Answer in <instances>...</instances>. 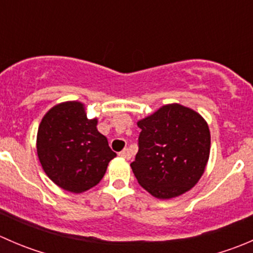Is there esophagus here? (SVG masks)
<instances>
[{
	"mask_svg": "<svg viewBox=\"0 0 253 253\" xmlns=\"http://www.w3.org/2000/svg\"><path fill=\"white\" fill-rule=\"evenodd\" d=\"M119 155L121 158H124V159H126V160H129L132 158V154H131V152H129V149H124L122 150V152H120L119 153Z\"/></svg>",
	"mask_w": 253,
	"mask_h": 253,
	"instance_id": "1",
	"label": "esophagus"
}]
</instances>
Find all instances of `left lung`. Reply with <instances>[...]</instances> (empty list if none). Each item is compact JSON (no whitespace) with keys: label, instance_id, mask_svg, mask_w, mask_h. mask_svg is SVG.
I'll return each instance as SVG.
<instances>
[{"label":"left lung","instance_id":"obj_1","mask_svg":"<svg viewBox=\"0 0 253 253\" xmlns=\"http://www.w3.org/2000/svg\"><path fill=\"white\" fill-rule=\"evenodd\" d=\"M139 149L131 163L139 185L159 200L190 191L205 172L211 153L208 124L197 111L168 104L137 122Z\"/></svg>","mask_w":253,"mask_h":253}]
</instances>
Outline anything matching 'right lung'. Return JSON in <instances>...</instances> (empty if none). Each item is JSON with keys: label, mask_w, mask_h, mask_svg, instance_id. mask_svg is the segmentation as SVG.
Here are the masks:
<instances>
[{"label": "right lung", "mask_w": 253, "mask_h": 253, "mask_svg": "<svg viewBox=\"0 0 253 253\" xmlns=\"http://www.w3.org/2000/svg\"><path fill=\"white\" fill-rule=\"evenodd\" d=\"M98 119L86 117L81 101L52 106L38 128L37 152L42 170L65 191L82 193L98 185L116 157L96 128Z\"/></svg>", "instance_id": "1"}]
</instances>
